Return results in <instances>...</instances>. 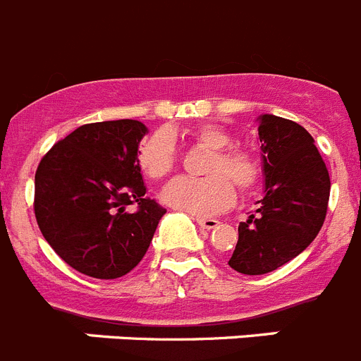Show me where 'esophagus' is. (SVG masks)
<instances>
[{"label": "esophagus", "instance_id": "esophagus-1", "mask_svg": "<svg viewBox=\"0 0 361 361\" xmlns=\"http://www.w3.org/2000/svg\"><path fill=\"white\" fill-rule=\"evenodd\" d=\"M197 224H198V227H200V229L211 231V229H214V227L218 226V220H214V218L197 216Z\"/></svg>", "mask_w": 361, "mask_h": 361}]
</instances>
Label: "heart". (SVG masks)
<instances>
[{"label":"heart","mask_w":361,"mask_h":361,"mask_svg":"<svg viewBox=\"0 0 361 361\" xmlns=\"http://www.w3.org/2000/svg\"><path fill=\"white\" fill-rule=\"evenodd\" d=\"M193 145L211 150L204 164V178H177L164 188L163 202L184 213L209 216L233 206L236 191L250 193L259 184V159L245 148L233 147V135L220 125H200L186 132ZM135 163L148 180L166 178L177 166V148L164 130L147 135L135 152Z\"/></svg>","instance_id":"1"}]
</instances>
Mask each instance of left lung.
<instances>
[{
    "label": "left lung",
    "mask_w": 361,
    "mask_h": 361,
    "mask_svg": "<svg viewBox=\"0 0 361 361\" xmlns=\"http://www.w3.org/2000/svg\"><path fill=\"white\" fill-rule=\"evenodd\" d=\"M264 197L256 214L241 221L229 264L261 276L299 256L319 234L329 202V173L310 132L292 120L259 118Z\"/></svg>",
    "instance_id": "obj_1"
}]
</instances>
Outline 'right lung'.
<instances>
[{"instance_id":"1","label":"right lung","mask_w":361,"mask_h":361,"mask_svg":"<svg viewBox=\"0 0 361 361\" xmlns=\"http://www.w3.org/2000/svg\"><path fill=\"white\" fill-rule=\"evenodd\" d=\"M135 120L87 123L53 145L35 171V220L75 270L116 279L143 259L166 209L145 197Z\"/></svg>"}]
</instances>
